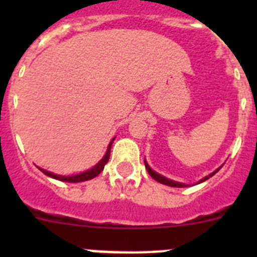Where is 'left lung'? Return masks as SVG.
Masks as SVG:
<instances>
[{
	"mask_svg": "<svg viewBox=\"0 0 257 257\" xmlns=\"http://www.w3.org/2000/svg\"><path fill=\"white\" fill-rule=\"evenodd\" d=\"M144 163H145V169H147V171H148V174L151 175V176L154 179V180L158 181V183L165 184V185H169V187H174V188H185V187H188L187 184L178 183V181L170 180V179L165 178V176H162V175H160V174H157V172H154L153 170H152L151 167H149V165H148V163H147V161H144ZM219 170H220V169H217L216 171H213L212 174H210V175H208V176H206V178H203L201 181H199V183H202V181H206V180H207V179H210L211 176H212V175L216 174V172L219 171ZM199 183H198V184H199Z\"/></svg>",
	"mask_w": 257,
	"mask_h": 257,
	"instance_id": "left-lung-1",
	"label": "left lung"
}]
</instances>
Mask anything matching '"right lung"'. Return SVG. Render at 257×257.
<instances>
[{"mask_svg": "<svg viewBox=\"0 0 257 257\" xmlns=\"http://www.w3.org/2000/svg\"><path fill=\"white\" fill-rule=\"evenodd\" d=\"M113 140H114V139H113ZM113 140L110 143H109L105 156H104L103 158H101L100 162L97 163V165H95L94 167H92V169L87 170V171H85V172H81V174H78V175H73V176H61V175L52 174V172L46 171V170H44V169H40V167H38V169H40L41 171L44 172L45 175L50 176V178L56 179V180H60V181H67V183H81V181L91 180V179H94L95 176H97V175H99L101 171H103L104 166H105L106 162H108V161H109V157H110V148H112Z\"/></svg>", "mask_w": 257, "mask_h": 257, "instance_id": "add662e5", "label": "right lung"}]
</instances>
